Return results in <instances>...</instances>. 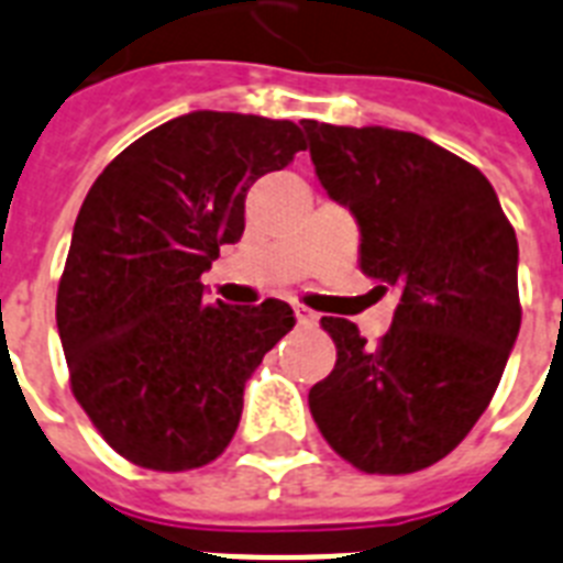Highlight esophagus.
<instances>
[{"instance_id": "obj_1", "label": "esophagus", "mask_w": 563, "mask_h": 563, "mask_svg": "<svg viewBox=\"0 0 563 563\" xmlns=\"http://www.w3.org/2000/svg\"><path fill=\"white\" fill-rule=\"evenodd\" d=\"M295 318H297V323H303V327H312V323H318V314H314L312 309H306L303 303H295Z\"/></svg>"}]
</instances>
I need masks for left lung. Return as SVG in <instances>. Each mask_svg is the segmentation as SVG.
I'll use <instances>...</instances> for the list:
<instances>
[{
  "instance_id": "8db88e82",
  "label": "left lung",
  "mask_w": 563,
  "mask_h": 563,
  "mask_svg": "<svg viewBox=\"0 0 563 563\" xmlns=\"http://www.w3.org/2000/svg\"><path fill=\"white\" fill-rule=\"evenodd\" d=\"M303 130L323 190L358 222L361 272L399 291L378 344L321 318L338 361L309 410L361 472H422L465 440L500 385L520 329L515 228L474 164L416 132Z\"/></svg>"
}]
</instances>
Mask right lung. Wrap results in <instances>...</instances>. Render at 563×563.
Here are the masks:
<instances>
[{
  "label": "right lung",
  "mask_w": 563,
  "mask_h": 563,
  "mask_svg": "<svg viewBox=\"0 0 563 563\" xmlns=\"http://www.w3.org/2000/svg\"><path fill=\"white\" fill-rule=\"evenodd\" d=\"M300 150L297 123L205 109L132 141L86 194L57 329L75 399L123 460L190 472L234 437L245 382L295 312L205 303L202 272L245 231L249 187Z\"/></svg>",
  "instance_id": "1"
}]
</instances>
